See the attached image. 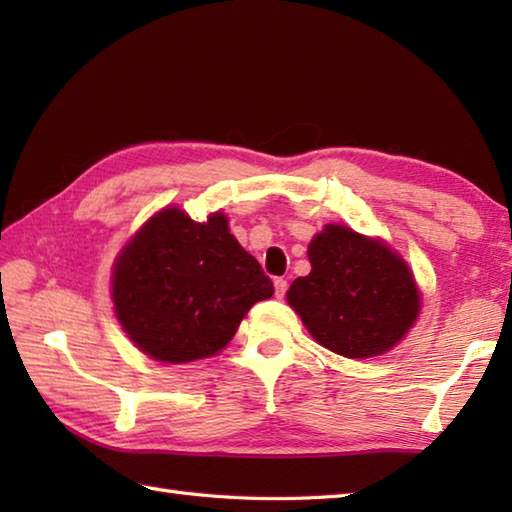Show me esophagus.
<instances>
[{
    "instance_id": "esophagus-1",
    "label": "esophagus",
    "mask_w": 512,
    "mask_h": 512,
    "mask_svg": "<svg viewBox=\"0 0 512 512\" xmlns=\"http://www.w3.org/2000/svg\"><path fill=\"white\" fill-rule=\"evenodd\" d=\"M286 290H288V281L286 279H275V295L279 297V299H284V295H286Z\"/></svg>"
}]
</instances>
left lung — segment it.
I'll use <instances>...</instances> for the list:
<instances>
[{
  "instance_id": "1",
  "label": "left lung",
  "mask_w": 512,
  "mask_h": 512,
  "mask_svg": "<svg viewBox=\"0 0 512 512\" xmlns=\"http://www.w3.org/2000/svg\"><path fill=\"white\" fill-rule=\"evenodd\" d=\"M310 275L288 303L312 339L345 358L391 350L418 319L420 292L407 262L385 242L328 224L308 246Z\"/></svg>"
}]
</instances>
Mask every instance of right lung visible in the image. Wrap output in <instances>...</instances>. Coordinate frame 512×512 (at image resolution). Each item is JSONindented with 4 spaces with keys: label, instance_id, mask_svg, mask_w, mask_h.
Listing matches in <instances>:
<instances>
[{
    "label": "right lung",
    "instance_id": "1",
    "mask_svg": "<svg viewBox=\"0 0 512 512\" xmlns=\"http://www.w3.org/2000/svg\"><path fill=\"white\" fill-rule=\"evenodd\" d=\"M273 292L224 213L195 222L176 206L145 222L121 250L112 277L118 323L140 352L162 363L217 354L246 312Z\"/></svg>",
    "mask_w": 512,
    "mask_h": 512
}]
</instances>
